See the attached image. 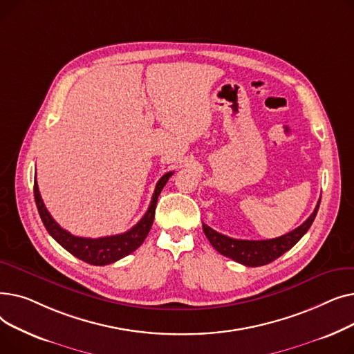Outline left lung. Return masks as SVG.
Instances as JSON below:
<instances>
[{"instance_id": "obj_1", "label": "left lung", "mask_w": 354, "mask_h": 354, "mask_svg": "<svg viewBox=\"0 0 354 354\" xmlns=\"http://www.w3.org/2000/svg\"><path fill=\"white\" fill-rule=\"evenodd\" d=\"M322 199V198H320ZM320 207V201L315 205L313 214L303 222V224L292 230L291 232L281 235L272 239H258V241H250V239H235L230 238L224 234H219L205 225L202 222L203 232H205L207 238L212 247L222 255H225L234 261L247 266V267H259L272 263L274 259L281 257L284 252L291 250L299 241L303 238V235L308 231L311 227L313 221L317 215Z\"/></svg>"}]
</instances>
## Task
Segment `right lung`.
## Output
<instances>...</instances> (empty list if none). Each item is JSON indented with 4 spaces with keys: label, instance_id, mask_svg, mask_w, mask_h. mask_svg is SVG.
Instances as JSON below:
<instances>
[{
    "label": "right lung",
    "instance_id": "right-lung-1",
    "mask_svg": "<svg viewBox=\"0 0 354 354\" xmlns=\"http://www.w3.org/2000/svg\"><path fill=\"white\" fill-rule=\"evenodd\" d=\"M172 175L174 172H167L158 180L151 205H149L146 214L142 216V219L133 228H130L123 234L110 235V236L83 238V236L71 235L68 231L63 230L47 211L35 178H34V199L46 230L66 251H68L70 254L77 257L79 259H82V261L87 264L107 266L118 261V259L129 254H132L135 250H138L143 244L145 238L147 236L153 224L158 196L160 195L167 179H169Z\"/></svg>",
    "mask_w": 354,
    "mask_h": 354
}]
</instances>
